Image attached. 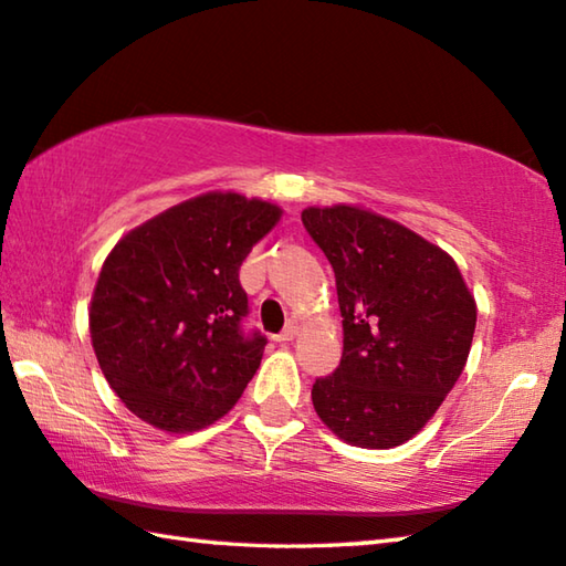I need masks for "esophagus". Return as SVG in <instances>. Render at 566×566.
<instances>
[{
  "label": "esophagus",
  "instance_id": "esophagus-1",
  "mask_svg": "<svg viewBox=\"0 0 566 566\" xmlns=\"http://www.w3.org/2000/svg\"><path fill=\"white\" fill-rule=\"evenodd\" d=\"M296 336H298V321H290V324H286V328L282 331V334L276 336V340L286 343V340H294Z\"/></svg>",
  "mask_w": 566,
  "mask_h": 566
}]
</instances>
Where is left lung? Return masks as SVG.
Masks as SVG:
<instances>
[{
	"label": "left lung",
	"mask_w": 566,
	"mask_h": 566,
	"mask_svg": "<svg viewBox=\"0 0 566 566\" xmlns=\"http://www.w3.org/2000/svg\"><path fill=\"white\" fill-rule=\"evenodd\" d=\"M336 274L343 356L312 390L316 415L360 449H392L437 415L469 360L475 298L434 242L370 208L302 210Z\"/></svg>",
	"instance_id": "8db88e82"
}]
</instances>
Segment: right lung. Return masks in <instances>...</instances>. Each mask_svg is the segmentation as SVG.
<instances>
[{
	"instance_id": "add662e5",
	"label": "right lung",
	"mask_w": 566,
	"mask_h": 566,
	"mask_svg": "<svg viewBox=\"0 0 566 566\" xmlns=\"http://www.w3.org/2000/svg\"><path fill=\"white\" fill-rule=\"evenodd\" d=\"M282 208L208 191L132 228L99 270L91 340L132 415L169 434L218 422L258 373L268 338L242 336L238 272Z\"/></svg>"
}]
</instances>
